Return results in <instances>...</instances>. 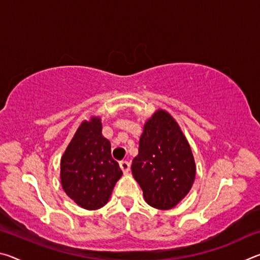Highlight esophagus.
Segmentation results:
<instances>
[{
    "label": "esophagus",
    "instance_id": "obj_1",
    "mask_svg": "<svg viewBox=\"0 0 260 260\" xmlns=\"http://www.w3.org/2000/svg\"><path fill=\"white\" fill-rule=\"evenodd\" d=\"M119 165H120V169L122 170V172H124V173L128 172L129 169H131V164L127 160H121L119 162Z\"/></svg>",
    "mask_w": 260,
    "mask_h": 260
}]
</instances>
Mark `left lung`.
<instances>
[{"mask_svg":"<svg viewBox=\"0 0 260 260\" xmlns=\"http://www.w3.org/2000/svg\"><path fill=\"white\" fill-rule=\"evenodd\" d=\"M132 173L156 209L174 208L190 190L196 174L191 149L166 111L158 110L144 125Z\"/></svg>","mask_w":260,"mask_h":260,"instance_id":"obj_1","label":"left lung"}]
</instances>
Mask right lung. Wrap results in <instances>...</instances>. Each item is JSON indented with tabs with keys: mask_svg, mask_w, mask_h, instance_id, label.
Returning a JSON list of instances; mask_svg holds the SVG:
<instances>
[{
	"mask_svg": "<svg viewBox=\"0 0 260 260\" xmlns=\"http://www.w3.org/2000/svg\"><path fill=\"white\" fill-rule=\"evenodd\" d=\"M121 175L110 141L102 135L100 118L82 122L60 160V181L67 195L83 209H100Z\"/></svg>",
	"mask_w": 260,
	"mask_h": 260,
	"instance_id": "right-lung-1",
	"label": "right lung"
}]
</instances>
